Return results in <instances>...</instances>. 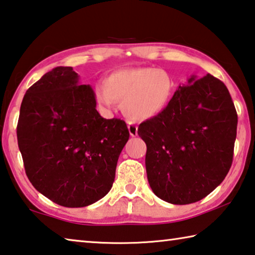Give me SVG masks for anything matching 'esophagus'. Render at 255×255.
<instances>
[{"label":"esophagus","mask_w":255,"mask_h":255,"mask_svg":"<svg viewBox=\"0 0 255 255\" xmlns=\"http://www.w3.org/2000/svg\"><path fill=\"white\" fill-rule=\"evenodd\" d=\"M128 132H130V135L131 136H136V134H137V127H136L134 123L128 122Z\"/></svg>","instance_id":"obj_1"}]
</instances>
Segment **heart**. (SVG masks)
Listing matches in <instances>:
<instances>
[{"label":"heart","instance_id":"b5f03b06","mask_svg":"<svg viewBox=\"0 0 255 255\" xmlns=\"http://www.w3.org/2000/svg\"><path fill=\"white\" fill-rule=\"evenodd\" d=\"M172 93L173 79L167 71L131 68L113 72L105 86L96 88V99L106 111H112L118 102L128 118L145 121L165 110Z\"/></svg>","mask_w":255,"mask_h":255}]
</instances>
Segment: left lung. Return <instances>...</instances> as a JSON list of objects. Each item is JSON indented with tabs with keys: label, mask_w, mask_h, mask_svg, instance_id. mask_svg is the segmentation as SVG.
Returning a JSON list of instances; mask_svg holds the SVG:
<instances>
[{
	"label": "left lung",
	"mask_w": 255,
	"mask_h": 255,
	"mask_svg": "<svg viewBox=\"0 0 255 255\" xmlns=\"http://www.w3.org/2000/svg\"><path fill=\"white\" fill-rule=\"evenodd\" d=\"M236 128L235 106L222 81L207 74L179 85L165 110L137 128L153 193L172 204L206 198L229 172Z\"/></svg>",
	"instance_id": "left-lung-1"
}]
</instances>
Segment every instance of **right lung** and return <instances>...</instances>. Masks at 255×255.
<instances>
[{
    "label": "right lung",
    "mask_w": 255,
    "mask_h": 255,
    "mask_svg": "<svg viewBox=\"0 0 255 255\" xmlns=\"http://www.w3.org/2000/svg\"><path fill=\"white\" fill-rule=\"evenodd\" d=\"M71 66H57L27 90L16 127L26 174L60 206L87 207L110 192L130 133L124 121L96 110L90 85Z\"/></svg>",
    "instance_id": "right-lung-1"
}]
</instances>
